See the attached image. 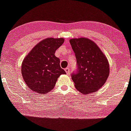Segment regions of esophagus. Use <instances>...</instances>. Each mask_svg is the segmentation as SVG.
Wrapping results in <instances>:
<instances>
[{"mask_svg": "<svg viewBox=\"0 0 131 131\" xmlns=\"http://www.w3.org/2000/svg\"><path fill=\"white\" fill-rule=\"evenodd\" d=\"M64 71H65L66 72H67V74H70V68H66L64 69Z\"/></svg>", "mask_w": 131, "mask_h": 131, "instance_id": "1", "label": "esophagus"}]
</instances>
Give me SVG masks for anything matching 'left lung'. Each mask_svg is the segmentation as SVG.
Wrapping results in <instances>:
<instances>
[{"mask_svg":"<svg viewBox=\"0 0 131 131\" xmlns=\"http://www.w3.org/2000/svg\"><path fill=\"white\" fill-rule=\"evenodd\" d=\"M76 58L77 69L71 73L76 89L83 94H90L100 89L109 75L107 58L94 42L85 38L71 39Z\"/></svg>","mask_w":131,"mask_h":131,"instance_id":"1","label":"left lung"}]
</instances>
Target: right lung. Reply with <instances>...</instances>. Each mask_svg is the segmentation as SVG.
I'll list each match as a JSON object with an SVG mask.
<instances>
[{
	"instance_id": "1",
	"label": "right lung",
	"mask_w": 131,
	"mask_h": 131,
	"mask_svg": "<svg viewBox=\"0 0 131 131\" xmlns=\"http://www.w3.org/2000/svg\"><path fill=\"white\" fill-rule=\"evenodd\" d=\"M64 42L63 38H49L37 44L24 60L23 78L31 90L45 94L52 90L57 79L66 72L60 67L55 52Z\"/></svg>"
}]
</instances>
